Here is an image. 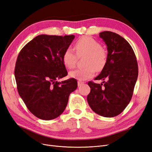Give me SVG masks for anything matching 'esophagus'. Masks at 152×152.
<instances>
[{
	"instance_id": "1",
	"label": "esophagus",
	"mask_w": 152,
	"mask_h": 152,
	"mask_svg": "<svg viewBox=\"0 0 152 152\" xmlns=\"http://www.w3.org/2000/svg\"><path fill=\"white\" fill-rule=\"evenodd\" d=\"M84 83L83 81H79L77 82V86H78V87H80V86H81L82 85H84Z\"/></svg>"
}]
</instances>
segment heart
Returning a JSON list of instances; mask_svg holds the SVG:
<instances>
[{"label":"heart","instance_id":"heart-1","mask_svg":"<svg viewBox=\"0 0 152 152\" xmlns=\"http://www.w3.org/2000/svg\"><path fill=\"white\" fill-rule=\"evenodd\" d=\"M75 49L68 48L65 49L63 54V61L65 66L72 69L76 65L77 56H85V67L77 69L69 72L71 77L79 81H85L92 77L97 71H102L107 63L108 52L102 47L96 39L91 37L84 36L80 38L75 44Z\"/></svg>","mask_w":152,"mask_h":152}]
</instances>
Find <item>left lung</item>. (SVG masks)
I'll list each match as a JSON object with an SVG mask.
<instances>
[{
  "label": "left lung",
  "mask_w": 152,
  "mask_h": 152,
  "mask_svg": "<svg viewBox=\"0 0 152 152\" xmlns=\"http://www.w3.org/2000/svg\"><path fill=\"white\" fill-rule=\"evenodd\" d=\"M99 37L107 46L108 59L94 80L106 81H89L91 91L87 101L95 113L111 118L120 115L130 102L138 78V63L132 46L124 38L110 31L100 32Z\"/></svg>",
  "instance_id": "left-lung-1"
}]
</instances>
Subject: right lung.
Wrapping results in <instances>:
<instances>
[{"instance_id":"1","label":"right lung","mask_w":152,"mask_h":152,"mask_svg":"<svg viewBox=\"0 0 152 152\" xmlns=\"http://www.w3.org/2000/svg\"><path fill=\"white\" fill-rule=\"evenodd\" d=\"M75 37L39 35L18 56L14 75L19 94L28 110L39 119L50 120L61 115L70 93L77 87L74 78L57 81L67 75L63 54Z\"/></svg>"}]
</instances>
